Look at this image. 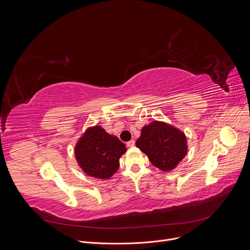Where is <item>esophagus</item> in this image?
Here are the masks:
<instances>
[{"mask_svg": "<svg viewBox=\"0 0 250 250\" xmlns=\"http://www.w3.org/2000/svg\"><path fill=\"white\" fill-rule=\"evenodd\" d=\"M134 140H130V141H128V142H126V146L127 147H133L134 146Z\"/></svg>", "mask_w": 250, "mask_h": 250, "instance_id": "34e87169", "label": "esophagus"}]
</instances>
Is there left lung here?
<instances>
[{"instance_id":"obj_1","label":"left lung","mask_w":250,"mask_h":250,"mask_svg":"<svg viewBox=\"0 0 250 250\" xmlns=\"http://www.w3.org/2000/svg\"><path fill=\"white\" fill-rule=\"evenodd\" d=\"M135 146L163 172L174 170L188 152L184 131L161 121H153L142 127Z\"/></svg>"}]
</instances>
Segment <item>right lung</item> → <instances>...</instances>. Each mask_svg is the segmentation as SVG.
<instances>
[{
	"label": "right lung",
	"mask_w": 250,
	"mask_h": 250,
	"mask_svg": "<svg viewBox=\"0 0 250 250\" xmlns=\"http://www.w3.org/2000/svg\"><path fill=\"white\" fill-rule=\"evenodd\" d=\"M126 152L125 144L101 125L89 126L74 147L76 161L90 177L108 180L118 171L120 158Z\"/></svg>",
	"instance_id": "1"
}]
</instances>
